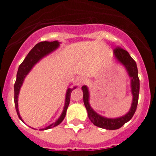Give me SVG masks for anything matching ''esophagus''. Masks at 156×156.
<instances>
[{
  "label": "esophagus",
  "mask_w": 156,
  "mask_h": 156,
  "mask_svg": "<svg viewBox=\"0 0 156 156\" xmlns=\"http://www.w3.org/2000/svg\"><path fill=\"white\" fill-rule=\"evenodd\" d=\"M87 82V79L85 78V77H80L79 80H78V85H79L80 87H81L82 85H83L84 83H86Z\"/></svg>",
  "instance_id": "34e87169"
}]
</instances>
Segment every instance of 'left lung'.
I'll return each mask as SVG.
<instances>
[{
    "label": "left lung",
    "mask_w": 156,
    "mask_h": 156,
    "mask_svg": "<svg viewBox=\"0 0 156 156\" xmlns=\"http://www.w3.org/2000/svg\"><path fill=\"white\" fill-rule=\"evenodd\" d=\"M114 56L117 61L124 66L129 76L131 78L130 86H131V93L133 95L130 109L126 115L118 118H106L102 115L98 114L89 103V90L87 86H83L82 90L83 93V103L87 111L88 117L93 124L98 127L106 129H117L130 120L133 117L135 111L137 109L138 103L139 90H140V80L138 78V71H137V64L135 61L130 57L129 54L126 50L121 48H116L114 50Z\"/></svg>",
    "instance_id": "1"
}]
</instances>
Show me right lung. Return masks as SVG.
<instances>
[{"label":"right lung","mask_w":156,"mask_h":156,"mask_svg":"<svg viewBox=\"0 0 156 156\" xmlns=\"http://www.w3.org/2000/svg\"><path fill=\"white\" fill-rule=\"evenodd\" d=\"M59 44H60V43L57 41H51V42H49V41H43V42L38 43V44H37L34 48H32V50L29 52V54L27 55V57L25 58V59L23 60V62H22L21 65L19 66V69H18L17 72V76H16V83H15V85H14V91H15L14 101H15V106H16V112H17L18 116H19V118L21 119L22 121H23V119H22L21 116H20V114H19V108H18V98H19V91H20V88H21L22 85H23L25 77L27 76V75L30 73V71L32 69V68H33V67H34L41 58H43L45 57L46 55H49L50 53L53 52L55 50H56V49L59 47ZM75 88L76 87H74L73 88L69 87L68 89H67L63 112L61 114V115H60V117L58 119V120H56L55 122L51 123V124L49 125V126H47V127L44 128V129H41V130H44V129H51V128L52 127H55V126H58V125H59L62 122V120L64 119L65 116H66V111H67L69 105L70 95H71L73 90H74Z\"/></svg>","instance_id":"obj_1"}]
</instances>
